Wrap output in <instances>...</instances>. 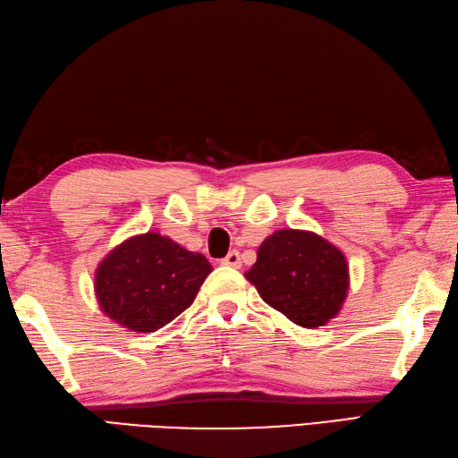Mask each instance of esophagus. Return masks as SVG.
Wrapping results in <instances>:
<instances>
[{
	"instance_id": "1",
	"label": "esophagus",
	"mask_w": 458,
	"mask_h": 458,
	"mask_svg": "<svg viewBox=\"0 0 458 458\" xmlns=\"http://www.w3.org/2000/svg\"><path fill=\"white\" fill-rule=\"evenodd\" d=\"M222 264L232 266V268H240V266H242V258H240V252H238V250H232L226 258H224Z\"/></svg>"
}]
</instances>
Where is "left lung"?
Instances as JSON below:
<instances>
[{
    "instance_id": "obj_1",
    "label": "left lung",
    "mask_w": 458,
    "mask_h": 458,
    "mask_svg": "<svg viewBox=\"0 0 458 458\" xmlns=\"http://www.w3.org/2000/svg\"><path fill=\"white\" fill-rule=\"evenodd\" d=\"M244 276L266 304L304 328L336 318L351 286L343 250L316 232L294 228L266 238Z\"/></svg>"
}]
</instances>
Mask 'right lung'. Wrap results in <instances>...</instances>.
I'll return each instance as SVG.
<instances>
[{
    "instance_id": "right-lung-1",
    "label": "right lung",
    "mask_w": 458,
    "mask_h": 458,
    "mask_svg": "<svg viewBox=\"0 0 458 458\" xmlns=\"http://www.w3.org/2000/svg\"><path fill=\"white\" fill-rule=\"evenodd\" d=\"M212 272L200 252L160 232L130 236L114 246L94 272L99 310L128 332H156L194 302Z\"/></svg>"
}]
</instances>
